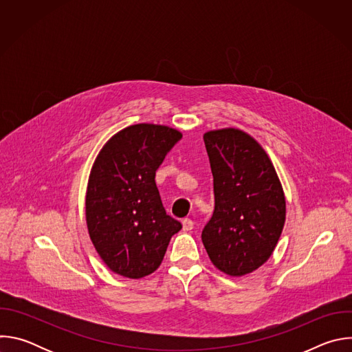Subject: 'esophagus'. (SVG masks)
Returning <instances> with one entry per match:
<instances>
[{
	"instance_id": "esophagus-1",
	"label": "esophagus",
	"mask_w": 352,
	"mask_h": 352,
	"mask_svg": "<svg viewBox=\"0 0 352 352\" xmlns=\"http://www.w3.org/2000/svg\"><path fill=\"white\" fill-rule=\"evenodd\" d=\"M193 228V221L190 219H184L182 220V230L184 231H190Z\"/></svg>"
}]
</instances>
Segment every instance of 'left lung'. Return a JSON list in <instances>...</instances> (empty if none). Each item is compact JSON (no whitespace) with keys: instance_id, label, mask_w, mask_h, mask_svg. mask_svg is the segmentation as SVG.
Masks as SVG:
<instances>
[{"instance_id":"8db88e82","label":"left lung","mask_w":352,"mask_h":352,"mask_svg":"<svg viewBox=\"0 0 352 352\" xmlns=\"http://www.w3.org/2000/svg\"><path fill=\"white\" fill-rule=\"evenodd\" d=\"M216 206L202 232L212 263L241 277L269 261L285 223V195L261 143L238 128L204 135Z\"/></svg>"}]
</instances>
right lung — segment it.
I'll list each match as a JSON object with an SVG mask.
<instances>
[{
  "label": "right lung",
  "mask_w": 352,
  "mask_h": 352,
  "mask_svg": "<svg viewBox=\"0 0 352 352\" xmlns=\"http://www.w3.org/2000/svg\"><path fill=\"white\" fill-rule=\"evenodd\" d=\"M182 138L174 128L135 124L113 135L90 170L85 214L90 241L116 274L142 278L159 269L182 226L163 208L156 170Z\"/></svg>",
  "instance_id": "obj_1"
}]
</instances>
